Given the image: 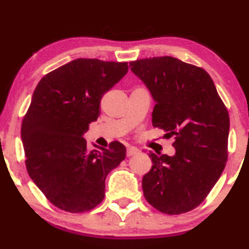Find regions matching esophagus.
I'll use <instances>...</instances> for the list:
<instances>
[{
    "mask_svg": "<svg viewBox=\"0 0 249 249\" xmlns=\"http://www.w3.org/2000/svg\"><path fill=\"white\" fill-rule=\"evenodd\" d=\"M138 152H139L138 148L134 147V146H130V147H127L126 154H127V157H132V156H134V154H137Z\"/></svg>",
    "mask_w": 249,
    "mask_h": 249,
    "instance_id": "34e87169",
    "label": "esophagus"
}]
</instances>
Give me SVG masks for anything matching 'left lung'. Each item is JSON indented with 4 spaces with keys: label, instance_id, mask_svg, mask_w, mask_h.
<instances>
[{
    "label": "left lung",
    "instance_id": "left-lung-1",
    "mask_svg": "<svg viewBox=\"0 0 249 249\" xmlns=\"http://www.w3.org/2000/svg\"><path fill=\"white\" fill-rule=\"evenodd\" d=\"M156 105L152 124L174 136L176 154L150 153L152 167L142 177L145 199L166 214L199 206L227 161L230 116L211 76L171 56L130 62Z\"/></svg>",
    "mask_w": 249,
    "mask_h": 249
}]
</instances>
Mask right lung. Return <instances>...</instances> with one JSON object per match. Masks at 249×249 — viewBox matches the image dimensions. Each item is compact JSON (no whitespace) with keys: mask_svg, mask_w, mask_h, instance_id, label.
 Here are the masks:
<instances>
[{"mask_svg":"<svg viewBox=\"0 0 249 249\" xmlns=\"http://www.w3.org/2000/svg\"><path fill=\"white\" fill-rule=\"evenodd\" d=\"M127 63L73 59L45 75L34 91L21 127L25 166L51 204L70 213L92 210L105 179L126 157L112 142L88 148L84 133L101 113V99L126 75Z\"/></svg>","mask_w":249,"mask_h":249,"instance_id":"add662e5","label":"right lung"}]
</instances>
